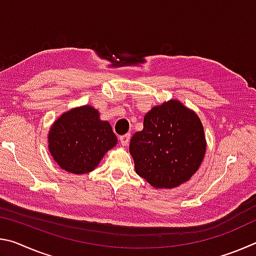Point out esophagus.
<instances>
[{
    "label": "esophagus",
    "mask_w": 256,
    "mask_h": 256,
    "mask_svg": "<svg viewBox=\"0 0 256 256\" xmlns=\"http://www.w3.org/2000/svg\"><path fill=\"white\" fill-rule=\"evenodd\" d=\"M130 138H131V134H130V133H128V134H124V136H120V144H122V146H126L128 144V142H130Z\"/></svg>",
    "instance_id": "1"
}]
</instances>
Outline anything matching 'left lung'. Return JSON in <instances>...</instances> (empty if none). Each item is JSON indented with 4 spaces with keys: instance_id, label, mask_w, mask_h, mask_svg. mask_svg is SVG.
<instances>
[{
    "instance_id": "left-lung-1",
    "label": "left lung",
    "mask_w": 256,
    "mask_h": 256,
    "mask_svg": "<svg viewBox=\"0 0 256 256\" xmlns=\"http://www.w3.org/2000/svg\"><path fill=\"white\" fill-rule=\"evenodd\" d=\"M206 142L198 116L175 99L156 106L144 118V130L130 142L138 176L157 188H177L196 174Z\"/></svg>"
}]
</instances>
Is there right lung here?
I'll return each mask as SVG.
<instances>
[{"label":"right lung","mask_w":256,"mask_h":256,"mask_svg":"<svg viewBox=\"0 0 256 256\" xmlns=\"http://www.w3.org/2000/svg\"><path fill=\"white\" fill-rule=\"evenodd\" d=\"M116 144L118 138L110 124L102 120L99 112L88 105L64 112L48 133L52 157L62 170L72 174L94 170Z\"/></svg>","instance_id":"right-lung-1"}]
</instances>
